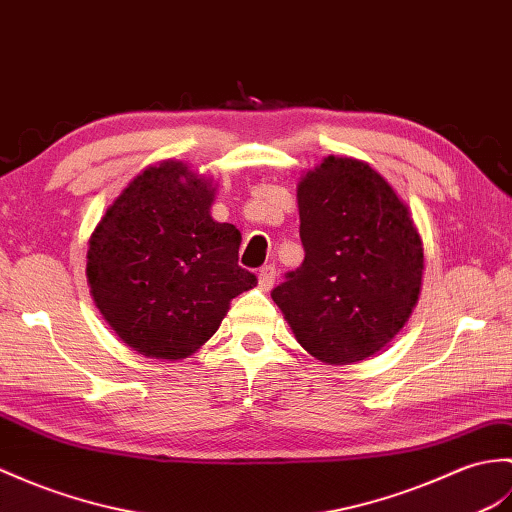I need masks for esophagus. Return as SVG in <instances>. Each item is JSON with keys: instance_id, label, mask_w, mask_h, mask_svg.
<instances>
[{"instance_id": "34e87169", "label": "esophagus", "mask_w": 512, "mask_h": 512, "mask_svg": "<svg viewBox=\"0 0 512 512\" xmlns=\"http://www.w3.org/2000/svg\"><path fill=\"white\" fill-rule=\"evenodd\" d=\"M257 279H259V288L264 290V292H268L272 285H275V279H277V268L275 266H264L259 270V275H257Z\"/></svg>"}]
</instances>
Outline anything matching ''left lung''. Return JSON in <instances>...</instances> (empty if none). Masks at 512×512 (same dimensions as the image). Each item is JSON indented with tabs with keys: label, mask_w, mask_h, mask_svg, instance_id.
<instances>
[{
	"label": "left lung",
	"mask_w": 512,
	"mask_h": 512,
	"mask_svg": "<svg viewBox=\"0 0 512 512\" xmlns=\"http://www.w3.org/2000/svg\"><path fill=\"white\" fill-rule=\"evenodd\" d=\"M296 198L305 259L272 301L316 360L371 358L419 301L423 244L410 211L371 165L334 154L301 178Z\"/></svg>",
	"instance_id": "1"
}]
</instances>
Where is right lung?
<instances>
[{
    "mask_svg": "<svg viewBox=\"0 0 512 512\" xmlns=\"http://www.w3.org/2000/svg\"><path fill=\"white\" fill-rule=\"evenodd\" d=\"M216 187L183 161L146 168L106 209L87 251L100 314L130 349L154 360L198 351L237 294L255 288L237 266L242 235L211 218Z\"/></svg>",
    "mask_w": 512,
    "mask_h": 512,
    "instance_id": "right-lung-1",
    "label": "right lung"
}]
</instances>
